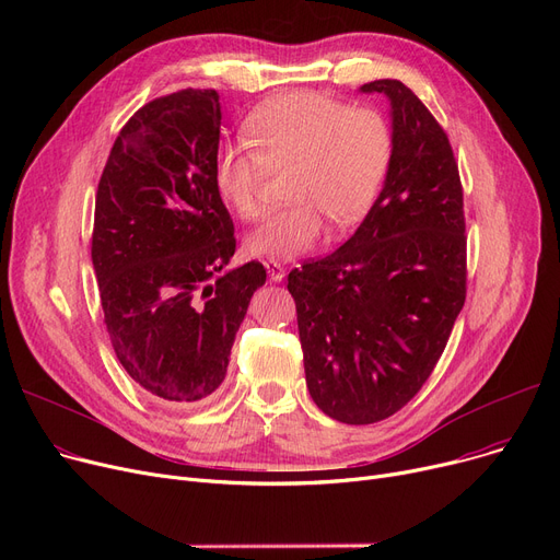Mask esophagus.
<instances>
[{"label": "esophagus", "instance_id": "esophagus-1", "mask_svg": "<svg viewBox=\"0 0 560 560\" xmlns=\"http://www.w3.org/2000/svg\"><path fill=\"white\" fill-rule=\"evenodd\" d=\"M262 265H265V270H268V277H270L272 281H283V277H285V268H283V265H281L279 260L268 258V260H265Z\"/></svg>", "mask_w": 560, "mask_h": 560}]
</instances>
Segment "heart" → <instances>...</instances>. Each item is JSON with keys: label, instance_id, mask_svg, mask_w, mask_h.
Returning <instances> with one entry per match:
<instances>
[{"label": "heart", "instance_id": "b5f03b06", "mask_svg": "<svg viewBox=\"0 0 560 560\" xmlns=\"http://www.w3.org/2000/svg\"><path fill=\"white\" fill-rule=\"evenodd\" d=\"M245 144H224L213 163V184L229 209L254 220L260 213L265 172L290 170L283 209L249 231L252 256L292 258L308 252L325 220L345 231L372 209L393 163L388 117L322 93H288L258 106L245 122Z\"/></svg>", "mask_w": 560, "mask_h": 560}]
</instances>
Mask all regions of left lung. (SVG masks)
Here are the masks:
<instances>
[{
    "mask_svg": "<svg viewBox=\"0 0 560 560\" xmlns=\"http://www.w3.org/2000/svg\"><path fill=\"white\" fill-rule=\"evenodd\" d=\"M361 91L384 93L393 108L384 190L342 247L288 275L308 393L345 424L386 420L420 393L467 292L463 186L447 133L397 79Z\"/></svg>",
    "mask_w": 560,
    "mask_h": 560,
    "instance_id": "left-lung-1",
    "label": "left lung"
}]
</instances>
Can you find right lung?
Returning <instances> with one entry per match:
<instances>
[{
  "mask_svg": "<svg viewBox=\"0 0 560 560\" xmlns=\"http://www.w3.org/2000/svg\"><path fill=\"white\" fill-rule=\"evenodd\" d=\"M220 95L186 91L138 108L97 186L93 268L106 331L136 384L163 401L211 397L265 268L220 275L233 220L213 184Z\"/></svg>",
  "mask_w": 560,
  "mask_h": 560,
  "instance_id": "1",
  "label": "right lung"
}]
</instances>
